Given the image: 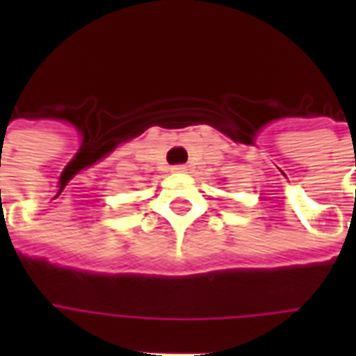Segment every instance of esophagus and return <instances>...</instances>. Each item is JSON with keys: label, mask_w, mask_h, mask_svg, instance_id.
<instances>
[{"label": "esophagus", "mask_w": 356, "mask_h": 356, "mask_svg": "<svg viewBox=\"0 0 356 356\" xmlns=\"http://www.w3.org/2000/svg\"><path fill=\"white\" fill-rule=\"evenodd\" d=\"M186 170H188V168H186L185 163H179V165H173V168H171V171H175V173H186Z\"/></svg>", "instance_id": "34e87169"}]
</instances>
